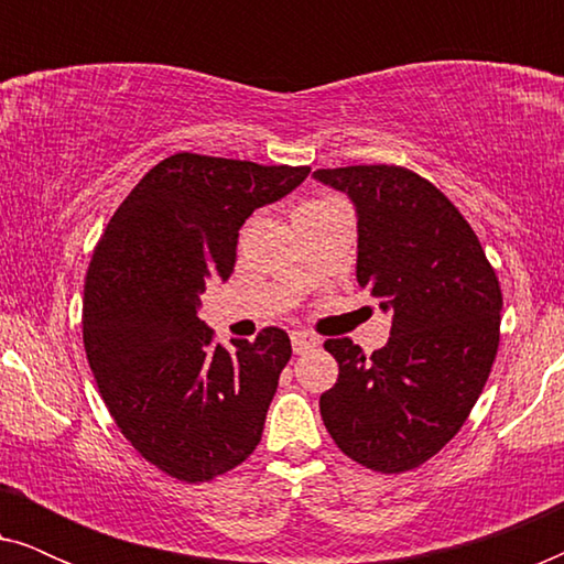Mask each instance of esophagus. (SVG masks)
I'll list each match as a JSON object with an SVG mask.
<instances>
[{
  "label": "esophagus",
  "instance_id": "34e87169",
  "mask_svg": "<svg viewBox=\"0 0 564 564\" xmlns=\"http://www.w3.org/2000/svg\"><path fill=\"white\" fill-rule=\"evenodd\" d=\"M290 338H292V351L295 354H305L318 346V338H315L313 334H307V330H292Z\"/></svg>",
  "mask_w": 564,
  "mask_h": 564
}]
</instances>
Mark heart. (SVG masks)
I'll return each instance as SVG.
<instances>
[{
  "instance_id": "b5f03b06",
  "label": "heart",
  "mask_w": 564,
  "mask_h": 564,
  "mask_svg": "<svg viewBox=\"0 0 564 564\" xmlns=\"http://www.w3.org/2000/svg\"><path fill=\"white\" fill-rule=\"evenodd\" d=\"M336 203V197H318V199H307V203L300 207V210H307V207H323V205H330Z\"/></svg>"
}]
</instances>
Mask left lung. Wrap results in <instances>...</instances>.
<instances>
[{
  "instance_id": "1",
  "label": "left lung",
  "mask_w": 564,
  "mask_h": 564,
  "mask_svg": "<svg viewBox=\"0 0 564 564\" xmlns=\"http://www.w3.org/2000/svg\"><path fill=\"white\" fill-rule=\"evenodd\" d=\"M357 205V282L392 313L367 357L328 338L338 380L321 415L346 457L384 475L421 467L457 436L488 382L503 292L480 238L452 199L405 166L318 169Z\"/></svg>"
}]
</instances>
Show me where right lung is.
Masks as SVG:
<instances>
[{"label":"right lung","instance_id":"obj_1","mask_svg":"<svg viewBox=\"0 0 564 564\" xmlns=\"http://www.w3.org/2000/svg\"><path fill=\"white\" fill-rule=\"evenodd\" d=\"M307 174L180 151L130 189L95 246L84 351L120 434L169 477L210 482L261 442L290 336L269 326L228 349L197 305L207 282L234 274L246 218Z\"/></svg>","mask_w":564,"mask_h":564}]
</instances>
